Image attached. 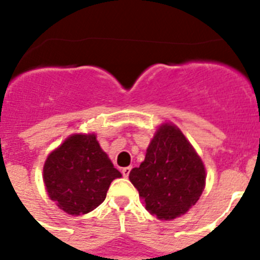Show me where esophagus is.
Returning <instances> with one entry per match:
<instances>
[{
  "instance_id": "esophagus-1",
  "label": "esophagus",
  "mask_w": 260,
  "mask_h": 260,
  "mask_svg": "<svg viewBox=\"0 0 260 260\" xmlns=\"http://www.w3.org/2000/svg\"><path fill=\"white\" fill-rule=\"evenodd\" d=\"M130 171H132V167H125V168H122V174H123V177H128V174H130Z\"/></svg>"
}]
</instances>
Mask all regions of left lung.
Listing matches in <instances>:
<instances>
[{"mask_svg": "<svg viewBox=\"0 0 260 260\" xmlns=\"http://www.w3.org/2000/svg\"><path fill=\"white\" fill-rule=\"evenodd\" d=\"M128 178L151 215L173 220L198 202L206 186V169L180 128L162 123L147 148L144 161L133 168Z\"/></svg>", "mask_w": 260, "mask_h": 260, "instance_id": "left-lung-1", "label": "left lung"}]
</instances>
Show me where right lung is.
I'll list each match as a JSON object with an SVG mask.
<instances>
[{
	"label": "right lung",
	"instance_id": "right-lung-1",
	"mask_svg": "<svg viewBox=\"0 0 260 260\" xmlns=\"http://www.w3.org/2000/svg\"><path fill=\"white\" fill-rule=\"evenodd\" d=\"M45 189L69 215H84L104 202L110 182L122 174L113 167L95 134H74L45 160Z\"/></svg>",
	"mask_w": 260,
	"mask_h": 260
}]
</instances>
